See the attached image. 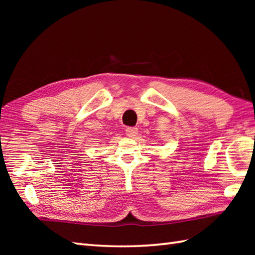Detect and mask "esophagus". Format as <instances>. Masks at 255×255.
<instances>
[{
    "mask_svg": "<svg viewBox=\"0 0 255 255\" xmlns=\"http://www.w3.org/2000/svg\"><path fill=\"white\" fill-rule=\"evenodd\" d=\"M137 133H138V129L136 127H128L126 129V134L128 137L133 138L134 136H137Z\"/></svg>",
    "mask_w": 255,
    "mask_h": 255,
    "instance_id": "esophagus-1",
    "label": "esophagus"
}]
</instances>
